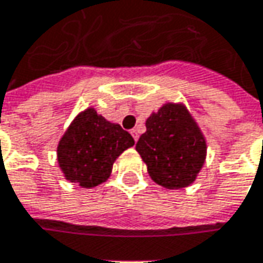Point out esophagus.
<instances>
[{
	"mask_svg": "<svg viewBox=\"0 0 263 263\" xmlns=\"http://www.w3.org/2000/svg\"><path fill=\"white\" fill-rule=\"evenodd\" d=\"M130 133H132V136H133V139H135V140H137V139H139V132H137V128L130 130Z\"/></svg>",
	"mask_w": 263,
	"mask_h": 263,
	"instance_id": "1",
	"label": "esophagus"
}]
</instances>
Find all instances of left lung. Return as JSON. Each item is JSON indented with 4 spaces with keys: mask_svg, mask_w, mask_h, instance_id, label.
<instances>
[{
    "mask_svg": "<svg viewBox=\"0 0 263 263\" xmlns=\"http://www.w3.org/2000/svg\"><path fill=\"white\" fill-rule=\"evenodd\" d=\"M136 151L151 178L173 190L196 180L206 159V140L186 105L167 102L147 117Z\"/></svg>",
    "mask_w": 263,
    "mask_h": 263,
    "instance_id": "left-lung-1",
    "label": "left lung"
}]
</instances>
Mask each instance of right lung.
Returning <instances> with one entry per match:
<instances>
[{
    "label": "right lung",
    "mask_w": 263,
    "mask_h": 263,
    "mask_svg": "<svg viewBox=\"0 0 263 263\" xmlns=\"http://www.w3.org/2000/svg\"><path fill=\"white\" fill-rule=\"evenodd\" d=\"M135 145L132 135L95 108L79 112L58 142L57 159L66 180L83 189L99 186L111 176L116 159Z\"/></svg>",
    "instance_id": "add662e5"
}]
</instances>
